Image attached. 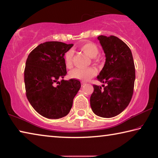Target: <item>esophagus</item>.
<instances>
[{
    "label": "esophagus",
    "instance_id": "esophagus-1",
    "mask_svg": "<svg viewBox=\"0 0 158 158\" xmlns=\"http://www.w3.org/2000/svg\"><path fill=\"white\" fill-rule=\"evenodd\" d=\"M85 83H84V82H81V85H85Z\"/></svg>",
    "mask_w": 158,
    "mask_h": 158
}]
</instances>
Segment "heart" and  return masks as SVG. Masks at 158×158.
<instances>
[{"instance_id": "obj_1", "label": "heart", "mask_w": 158, "mask_h": 158, "mask_svg": "<svg viewBox=\"0 0 158 158\" xmlns=\"http://www.w3.org/2000/svg\"><path fill=\"white\" fill-rule=\"evenodd\" d=\"M79 49L83 52L90 57L96 58L99 54V48L96 44L92 42H86L79 46ZM73 52L71 50L68 51L65 54V64L68 68L73 66ZM96 74V70L93 68H75L70 73V77L73 79H79L81 81H88Z\"/></svg>"}]
</instances>
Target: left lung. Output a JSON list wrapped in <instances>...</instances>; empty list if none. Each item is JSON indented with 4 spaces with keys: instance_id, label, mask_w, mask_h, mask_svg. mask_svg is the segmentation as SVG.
<instances>
[{
    "instance_id": "left-lung-1",
    "label": "left lung",
    "mask_w": 158,
    "mask_h": 158,
    "mask_svg": "<svg viewBox=\"0 0 158 158\" xmlns=\"http://www.w3.org/2000/svg\"><path fill=\"white\" fill-rule=\"evenodd\" d=\"M97 39L106 54L104 68L97 80L102 86L93 85L90 106L97 116L110 118L127 108L133 94L135 69L128 45L114 36H99Z\"/></svg>"
}]
</instances>
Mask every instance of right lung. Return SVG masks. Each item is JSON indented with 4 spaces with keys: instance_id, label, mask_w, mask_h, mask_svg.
<instances>
[{
    "instance_id": "obj_1",
    "label": "right lung",
    "mask_w": 158,
    "mask_h": 158,
    "mask_svg": "<svg viewBox=\"0 0 158 158\" xmlns=\"http://www.w3.org/2000/svg\"><path fill=\"white\" fill-rule=\"evenodd\" d=\"M73 46L48 41L39 45L28 55L24 71L27 98L34 110L46 118L66 116L81 88L79 80L63 79L67 73L64 56Z\"/></svg>"
}]
</instances>
